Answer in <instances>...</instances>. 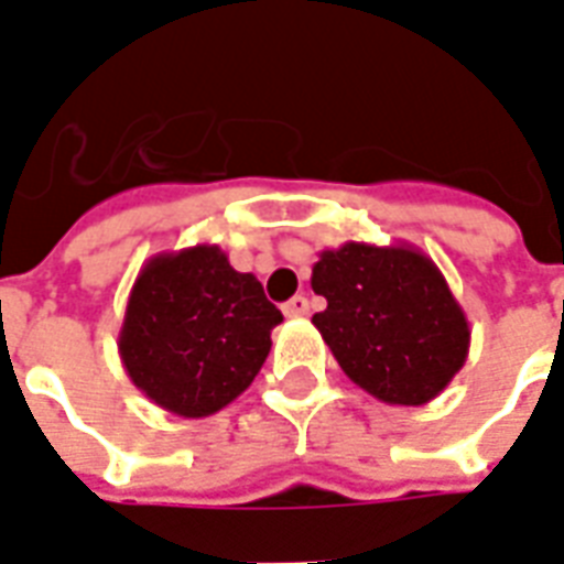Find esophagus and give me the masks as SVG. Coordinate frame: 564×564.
<instances>
[{
    "label": "esophagus",
    "mask_w": 564,
    "mask_h": 564,
    "mask_svg": "<svg viewBox=\"0 0 564 564\" xmlns=\"http://www.w3.org/2000/svg\"><path fill=\"white\" fill-rule=\"evenodd\" d=\"M307 311H311V302H307L305 295H293V299L283 305V314H286V317H305Z\"/></svg>",
    "instance_id": "esophagus-1"
}]
</instances>
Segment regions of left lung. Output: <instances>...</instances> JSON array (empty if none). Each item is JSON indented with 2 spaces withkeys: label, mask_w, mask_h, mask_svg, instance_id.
I'll list each match as a JSON object with an SVG mask.
<instances>
[{
  "label": "left lung",
  "mask_w": 564,
  "mask_h": 564,
  "mask_svg": "<svg viewBox=\"0 0 564 564\" xmlns=\"http://www.w3.org/2000/svg\"><path fill=\"white\" fill-rule=\"evenodd\" d=\"M326 311L314 326L356 387L387 404L432 402L468 359V317L414 245L347 241L311 271Z\"/></svg>",
  "instance_id": "left-lung-1"
}]
</instances>
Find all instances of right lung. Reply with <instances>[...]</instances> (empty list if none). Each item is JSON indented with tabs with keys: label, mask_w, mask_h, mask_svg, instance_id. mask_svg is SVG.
I'll list each match as a JSON object with an SVG mask.
<instances>
[{
	"label": "right lung",
	"mask_w": 564,
	"mask_h": 564,
	"mask_svg": "<svg viewBox=\"0 0 564 564\" xmlns=\"http://www.w3.org/2000/svg\"><path fill=\"white\" fill-rule=\"evenodd\" d=\"M281 319L262 283L235 271L220 247H184L141 265L117 350L150 402L198 420L253 383Z\"/></svg>",
	"instance_id": "1"
}]
</instances>
